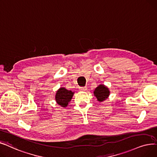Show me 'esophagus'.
Wrapping results in <instances>:
<instances>
[{
  "label": "esophagus",
  "instance_id": "esophagus-1",
  "mask_svg": "<svg viewBox=\"0 0 157 157\" xmlns=\"http://www.w3.org/2000/svg\"><path fill=\"white\" fill-rule=\"evenodd\" d=\"M79 89H80V91H83L87 90V87H80Z\"/></svg>",
  "mask_w": 157,
  "mask_h": 157
}]
</instances>
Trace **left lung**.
<instances>
[{
    "instance_id": "1",
    "label": "left lung",
    "mask_w": 157,
    "mask_h": 157,
    "mask_svg": "<svg viewBox=\"0 0 157 157\" xmlns=\"http://www.w3.org/2000/svg\"><path fill=\"white\" fill-rule=\"evenodd\" d=\"M110 94L109 89L104 85H100L94 91V94L99 101H102L108 98Z\"/></svg>"
}]
</instances>
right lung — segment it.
Listing matches in <instances>:
<instances>
[{"label":"right lung","instance_id":"obj_1","mask_svg":"<svg viewBox=\"0 0 157 157\" xmlns=\"http://www.w3.org/2000/svg\"><path fill=\"white\" fill-rule=\"evenodd\" d=\"M73 93H74L71 91H68L65 88L61 87L57 91L56 100L59 105L63 107H66L68 105L70 101H71Z\"/></svg>","mask_w":157,"mask_h":157}]
</instances>
